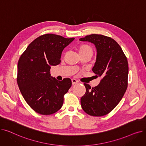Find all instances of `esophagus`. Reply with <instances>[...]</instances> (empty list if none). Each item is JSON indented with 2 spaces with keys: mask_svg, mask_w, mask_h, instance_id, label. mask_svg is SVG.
<instances>
[{
  "mask_svg": "<svg viewBox=\"0 0 146 146\" xmlns=\"http://www.w3.org/2000/svg\"><path fill=\"white\" fill-rule=\"evenodd\" d=\"M72 85H75V84H77L79 82L77 80L73 79H72Z\"/></svg>",
  "mask_w": 146,
  "mask_h": 146,
  "instance_id": "1",
  "label": "esophagus"
}]
</instances>
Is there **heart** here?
<instances>
[{"label":"heart","instance_id":"1","mask_svg":"<svg viewBox=\"0 0 146 146\" xmlns=\"http://www.w3.org/2000/svg\"><path fill=\"white\" fill-rule=\"evenodd\" d=\"M79 53H82V52H89L92 54V48L89 45L83 44L80 45L78 49Z\"/></svg>","mask_w":146,"mask_h":146}]
</instances>
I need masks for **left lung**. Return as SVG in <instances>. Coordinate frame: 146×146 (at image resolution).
<instances>
[{"label":"left lung","mask_w":146,"mask_h":146,"mask_svg":"<svg viewBox=\"0 0 146 146\" xmlns=\"http://www.w3.org/2000/svg\"><path fill=\"white\" fill-rule=\"evenodd\" d=\"M79 41L95 45L97 53L92 71L101 78L99 85L92 89L84 83L86 93L80 99L82 108L91 116L105 115L115 108L127 90V57L119 44L110 37L92 34Z\"/></svg>","instance_id":"left-lung-1"}]
</instances>
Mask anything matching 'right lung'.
<instances>
[{"label": "right lung", "mask_w": 146, "mask_h": 146, "mask_svg": "<svg viewBox=\"0 0 146 146\" xmlns=\"http://www.w3.org/2000/svg\"><path fill=\"white\" fill-rule=\"evenodd\" d=\"M74 40L51 34L41 35L28 46L19 59V90L27 103L38 113L51 115L63 106L72 81L69 78L57 80L51 76L50 68L60 63L61 52Z\"/></svg>", "instance_id": "1"}]
</instances>
